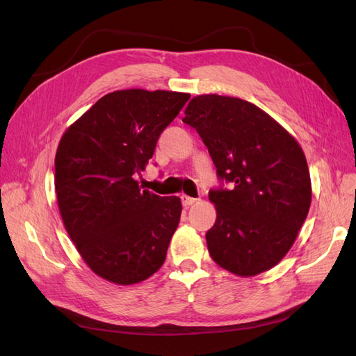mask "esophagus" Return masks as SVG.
I'll use <instances>...</instances> for the list:
<instances>
[{
    "instance_id": "esophagus-1",
    "label": "esophagus",
    "mask_w": 356,
    "mask_h": 356,
    "mask_svg": "<svg viewBox=\"0 0 356 356\" xmlns=\"http://www.w3.org/2000/svg\"><path fill=\"white\" fill-rule=\"evenodd\" d=\"M181 202H182V204H184V207H190V204L196 203V202H197V199H195V197H190V196H186V195H182V196H181Z\"/></svg>"
}]
</instances>
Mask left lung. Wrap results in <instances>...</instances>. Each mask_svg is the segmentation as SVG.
I'll return each mask as SVG.
<instances>
[{
    "instance_id": "obj_1",
    "label": "left lung",
    "mask_w": 356,
    "mask_h": 356,
    "mask_svg": "<svg viewBox=\"0 0 356 356\" xmlns=\"http://www.w3.org/2000/svg\"><path fill=\"white\" fill-rule=\"evenodd\" d=\"M182 122L208 147L221 182L209 190L217 208L207 233L212 260L239 276L268 270L293 246L310 208L303 149L257 105L230 96H196Z\"/></svg>"
}]
</instances>
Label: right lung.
<instances>
[{"label": "right lung", "mask_w": 356, "mask_h": 356, "mask_svg": "<svg viewBox=\"0 0 356 356\" xmlns=\"http://www.w3.org/2000/svg\"><path fill=\"white\" fill-rule=\"evenodd\" d=\"M188 99L178 92L117 90L60 139L55 188L62 220L83 260L106 281L138 284L165 263L181 200L141 190L135 177Z\"/></svg>", "instance_id": "right-lung-1"}]
</instances>
